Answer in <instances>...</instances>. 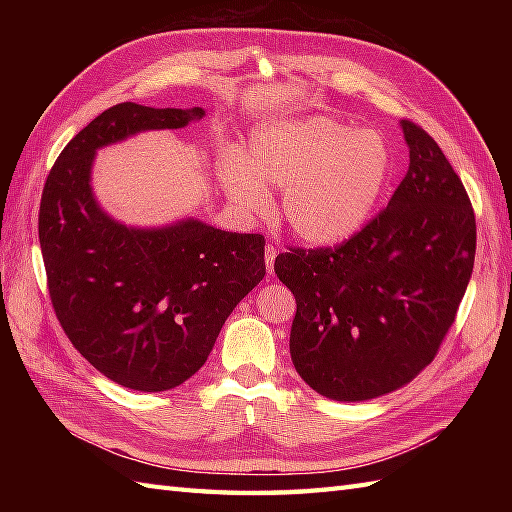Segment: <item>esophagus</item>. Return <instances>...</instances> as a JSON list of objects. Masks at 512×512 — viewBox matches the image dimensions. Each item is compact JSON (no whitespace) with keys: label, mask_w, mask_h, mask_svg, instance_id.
Segmentation results:
<instances>
[{"label":"esophagus","mask_w":512,"mask_h":512,"mask_svg":"<svg viewBox=\"0 0 512 512\" xmlns=\"http://www.w3.org/2000/svg\"><path fill=\"white\" fill-rule=\"evenodd\" d=\"M275 257H277V248L273 244L266 246V270L270 275L275 273Z\"/></svg>","instance_id":"1"}]
</instances>
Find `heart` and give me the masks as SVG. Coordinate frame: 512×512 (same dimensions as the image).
Masks as SVG:
<instances>
[{
  "instance_id": "b5f03b06",
  "label": "heart",
  "mask_w": 512,
  "mask_h": 512,
  "mask_svg": "<svg viewBox=\"0 0 512 512\" xmlns=\"http://www.w3.org/2000/svg\"><path fill=\"white\" fill-rule=\"evenodd\" d=\"M394 154L387 138L332 116L264 125L250 138L246 162L222 160L228 195L246 211H264L284 189L281 213L301 242L332 246L361 231L383 195Z\"/></svg>"
}]
</instances>
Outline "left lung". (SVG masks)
Returning <instances> with one entry per match:
<instances>
[{"label": "left lung", "mask_w": 512, "mask_h": 512, "mask_svg": "<svg viewBox=\"0 0 512 512\" xmlns=\"http://www.w3.org/2000/svg\"><path fill=\"white\" fill-rule=\"evenodd\" d=\"M409 169L389 204L339 246L290 248L275 273L297 299L290 356L332 400L416 378L458 314L475 262V213L436 140L402 121Z\"/></svg>", "instance_id": "left-lung-1"}]
</instances>
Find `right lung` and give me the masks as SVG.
Returning <instances> with one entry per match:
<instances>
[{"label": "right lung", "instance_id": "right-lung-1", "mask_svg": "<svg viewBox=\"0 0 512 512\" xmlns=\"http://www.w3.org/2000/svg\"><path fill=\"white\" fill-rule=\"evenodd\" d=\"M202 116V107L118 103L65 145L41 193L39 244L61 328L85 361L134 391H167L198 372L228 314L266 275L264 235L193 217L127 228L94 200L96 149Z\"/></svg>", "mask_w": 512, "mask_h": 512}]
</instances>
